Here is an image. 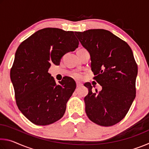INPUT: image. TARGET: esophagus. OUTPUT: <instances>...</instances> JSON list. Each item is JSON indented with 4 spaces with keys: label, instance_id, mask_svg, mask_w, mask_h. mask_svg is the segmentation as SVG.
<instances>
[{
    "label": "esophagus",
    "instance_id": "esophagus-1",
    "mask_svg": "<svg viewBox=\"0 0 149 149\" xmlns=\"http://www.w3.org/2000/svg\"><path fill=\"white\" fill-rule=\"evenodd\" d=\"M76 85H77V87H79L80 86H81V85H82V84H81V83H79V82H77Z\"/></svg>",
    "mask_w": 149,
    "mask_h": 149
}]
</instances>
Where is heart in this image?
<instances>
[{
  "instance_id": "b5f03b06",
  "label": "heart",
  "mask_w": 149,
  "mask_h": 149,
  "mask_svg": "<svg viewBox=\"0 0 149 149\" xmlns=\"http://www.w3.org/2000/svg\"><path fill=\"white\" fill-rule=\"evenodd\" d=\"M74 77L76 78L77 79H81L82 78V74H80V73H74Z\"/></svg>"
}]
</instances>
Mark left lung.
Instances as JSON below:
<instances>
[{"label": "left lung", "instance_id": "left-lung-1", "mask_svg": "<svg viewBox=\"0 0 149 149\" xmlns=\"http://www.w3.org/2000/svg\"><path fill=\"white\" fill-rule=\"evenodd\" d=\"M82 46L90 53L91 66L102 90L92 91L85 97V112L91 121L101 126H112L123 120L136 96L137 64L125 41L108 30L89 29L75 32Z\"/></svg>", "mask_w": 149, "mask_h": 149}]
</instances>
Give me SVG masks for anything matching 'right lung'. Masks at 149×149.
I'll list each match as a JSON object with an SVG mask.
<instances>
[{"instance_id": "obj_1", "label": "right lung", "mask_w": 149, "mask_h": 149, "mask_svg": "<svg viewBox=\"0 0 149 149\" xmlns=\"http://www.w3.org/2000/svg\"><path fill=\"white\" fill-rule=\"evenodd\" d=\"M78 45L74 31L47 27L35 32L17 48L10 70L15 99L19 110L34 124H51L64 116L76 84L65 77L56 85L48 72L52 63L58 65L61 58Z\"/></svg>"}]
</instances>
